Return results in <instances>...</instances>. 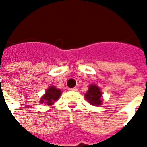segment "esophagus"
<instances>
[{
	"label": "esophagus",
	"instance_id": "esophagus-1",
	"mask_svg": "<svg viewBox=\"0 0 147 147\" xmlns=\"http://www.w3.org/2000/svg\"><path fill=\"white\" fill-rule=\"evenodd\" d=\"M70 90H71V91H73V92H76L78 89H77V88L75 87V88H70Z\"/></svg>",
	"mask_w": 147,
	"mask_h": 147
}]
</instances>
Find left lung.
<instances>
[{
    "label": "left lung",
    "mask_w": 147,
    "mask_h": 147,
    "mask_svg": "<svg viewBox=\"0 0 147 147\" xmlns=\"http://www.w3.org/2000/svg\"><path fill=\"white\" fill-rule=\"evenodd\" d=\"M102 93L100 88L95 85H91L88 88V91L85 94L86 100L93 105H100L102 103L101 100Z\"/></svg>",
    "instance_id": "1"
}]
</instances>
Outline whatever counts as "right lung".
Instances as JSON below:
<instances>
[{
	"mask_svg": "<svg viewBox=\"0 0 147 147\" xmlns=\"http://www.w3.org/2000/svg\"><path fill=\"white\" fill-rule=\"evenodd\" d=\"M61 91L56 88L51 86L49 89H47L46 94L42 96L40 100V103H46L48 105H53L55 100H57L61 95Z\"/></svg>",
	"mask_w": 147,
	"mask_h": 147,
	"instance_id": "obj_1",
	"label": "right lung"
}]
</instances>
